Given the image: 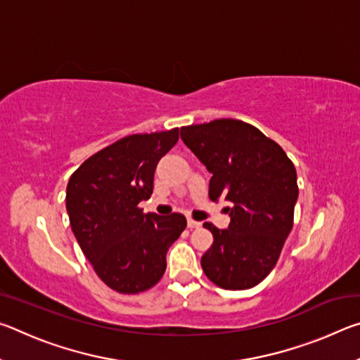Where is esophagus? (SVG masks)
Returning a JSON list of instances; mask_svg holds the SVG:
<instances>
[{"label": "esophagus", "instance_id": "obj_1", "mask_svg": "<svg viewBox=\"0 0 360 360\" xmlns=\"http://www.w3.org/2000/svg\"><path fill=\"white\" fill-rule=\"evenodd\" d=\"M200 225H202V222L193 221V219H188V221H187V227H188V229H198Z\"/></svg>", "mask_w": 360, "mask_h": 360}]
</instances>
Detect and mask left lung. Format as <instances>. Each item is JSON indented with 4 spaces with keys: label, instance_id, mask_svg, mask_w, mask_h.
Here are the masks:
<instances>
[{
    "label": "left lung",
    "instance_id": "left-lung-1",
    "mask_svg": "<svg viewBox=\"0 0 360 360\" xmlns=\"http://www.w3.org/2000/svg\"><path fill=\"white\" fill-rule=\"evenodd\" d=\"M181 138L212 174L210 198L233 205L227 208L229 229L203 224L214 238L202 257L205 275L222 289H251L275 268L294 225V163L281 146L243 120L182 127Z\"/></svg>",
    "mask_w": 360,
    "mask_h": 360
}]
</instances>
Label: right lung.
I'll return each mask as SVG.
<instances>
[{"mask_svg":"<svg viewBox=\"0 0 360 360\" xmlns=\"http://www.w3.org/2000/svg\"><path fill=\"white\" fill-rule=\"evenodd\" d=\"M179 129L130 135L89 157L66 186L71 230L98 278L120 294L160 281L168 248L187 221L179 212L144 214L157 163L178 143Z\"/></svg>","mask_w":360,"mask_h":360,"instance_id":"add662e5","label":"right lung"}]
</instances>
